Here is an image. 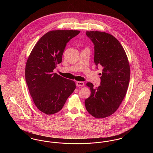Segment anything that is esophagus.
Wrapping results in <instances>:
<instances>
[{
  "label": "esophagus",
  "mask_w": 153,
  "mask_h": 153,
  "mask_svg": "<svg viewBox=\"0 0 153 153\" xmlns=\"http://www.w3.org/2000/svg\"><path fill=\"white\" fill-rule=\"evenodd\" d=\"M76 85L77 87H83L84 85V83L83 82L78 81V82H76Z\"/></svg>",
  "instance_id": "1"
}]
</instances>
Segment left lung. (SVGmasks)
I'll list each match as a JSON object with an SVG mask.
<instances>
[{"label":"left lung","mask_w":153,"mask_h":153,"mask_svg":"<svg viewBox=\"0 0 153 153\" xmlns=\"http://www.w3.org/2000/svg\"><path fill=\"white\" fill-rule=\"evenodd\" d=\"M86 35L94 45V62L97 68L102 67L101 85L94 88L91 82V95L85 101L88 112L97 118L107 117L114 113L127 91L130 68L126 53L120 42L103 32L87 31Z\"/></svg>","instance_id":"1"}]
</instances>
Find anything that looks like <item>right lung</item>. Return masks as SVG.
<instances>
[{
    "label": "right lung",
    "mask_w": 153,
    "mask_h": 153,
    "mask_svg": "<svg viewBox=\"0 0 153 153\" xmlns=\"http://www.w3.org/2000/svg\"><path fill=\"white\" fill-rule=\"evenodd\" d=\"M79 30H56L45 33L35 45L27 60L25 79L36 107L47 115L55 114L64 107L74 91V81L53 73L62 62L66 44Z\"/></svg>",
    "instance_id": "add662e5"
}]
</instances>
